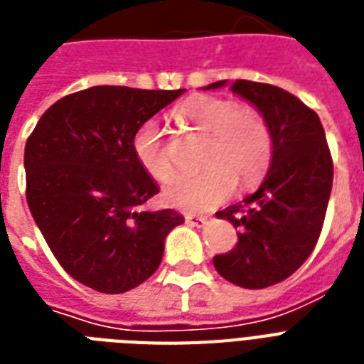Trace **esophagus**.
<instances>
[{"mask_svg":"<svg viewBox=\"0 0 364 364\" xmlns=\"http://www.w3.org/2000/svg\"><path fill=\"white\" fill-rule=\"evenodd\" d=\"M184 218L188 224H191V226H203L205 224V216H197V214H184Z\"/></svg>","mask_w":364,"mask_h":364,"instance_id":"esophagus-1","label":"esophagus"}]
</instances>
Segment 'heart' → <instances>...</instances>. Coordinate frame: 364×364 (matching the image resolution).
Listing matches in <instances>:
<instances>
[{
    "mask_svg": "<svg viewBox=\"0 0 364 364\" xmlns=\"http://www.w3.org/2000/svg\"><path fill=\"white\" fill-rule=\"evenodd\" d=\"M180 119L208 134L199 174H184L165 190V201L182 210H208L230 197L235 184L245 190L258 184L272 165V127L260 112L241 108L235 100L199 95L178 109ZM134 154L146 173L157 182L174 176V159L161 127L146 121L134 134Z\"/></svg>",
    "mask_w": 364,
    "mask_h": 364,
    "instance_id": "heart-1",
    "label": "heart"
}]
</instances>
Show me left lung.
I'll use <instances>...</instances> for the list:
<instances>
[{"label":"left lung","instance_id":"8db88e82","mask_svg":"<svg viewBox=\"0 0 364 364\" xmlns=\"http://www.w3.org/2000/svg\"><path fill=\"white\" fill-rule=\"evenodd\" d=\"M216 81L207 89L224 87ZM235 95L258 108L273 132L272 167L255 193L218 210L239 241L216 255V272L243 289H266L290 277L319 241L332 190V156L319 115L281 87L237 80Z\"/></svg>","mask_w":364,"mask_h":364}]
</instances>
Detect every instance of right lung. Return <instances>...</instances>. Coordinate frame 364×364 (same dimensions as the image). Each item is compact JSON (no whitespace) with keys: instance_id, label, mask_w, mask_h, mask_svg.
Masks as SVG:
<instances>
[{"instance_id":"obj_1","label":"right lung","mask_w":364,"mask_h":364,"mask_svg":"<svg viewBox=\"0 0 364 364\" xmlns=\"http://www.w3.org/2000/svg\"><path fill=\"white\" fill-rule=\"evenodd\" d=\"M184 91L91 87L56 100L28 136L30 213L64 272L89 289L142 284L184 222L173 208H144L159 188L132 146L140 125Z\"/></svg>"}]
</instances>
